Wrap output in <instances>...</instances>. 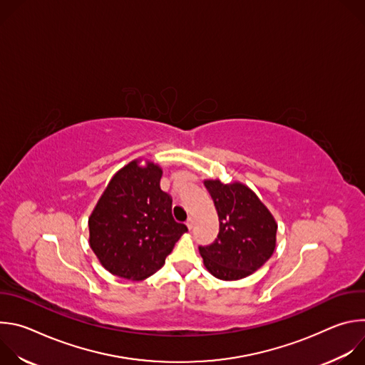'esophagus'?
Wrapping results in <instances>:
<instances>
[{"instance_id":"34e87169","label":"esophagus","mask_w":365,"mask_h":365,"mask_svg":"<svg viewBox=\"0 0 365 365\" xmlns=\"http://www.w3.org/2000/svg\"><path fill=\"white\" fill-rule=\"evenodd\" d=\"M193 224H195L193 218H187V221H186V225H187V228H189V230H192V228H193Z\"/></svg>"}]
</instances>
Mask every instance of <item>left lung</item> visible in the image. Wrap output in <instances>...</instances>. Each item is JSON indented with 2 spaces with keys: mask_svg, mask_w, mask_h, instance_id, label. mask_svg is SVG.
I'll return each mask as SVG.
<instances>
[{
  "mask_svg": "<svg viewBox=\"0 0 365 365\" xmlns=\"http://www.w3.org/2000/svg\"><path fill=\"white\" fill-rule=\"evenodd\" d=\"M220 218L214 242L199 245L205 267L222 280L250 276L272 257L277 225L254 192L241 183L205 180Z\"/></svg>",
  "mask_w": 365,
  "mask_h": 365,
  "instance_id": "8db88e82",
  "label": "left lung"
}]
</instances>
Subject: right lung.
I'll use <instances>...</instances> for the list:
<instances>
[{
	"label": "right lung",
	"instance_id": "obj_1",
	"mask_svg": "<svg viewBox=\"0 0 365 365\" xmlns=\"http://www.w3.org/2000/svg\"><path fill=\"white\" fill-rule=\"evenodd\" d=\"M162 169L131 162L108 183L89 218V244L110 273L143 280L158 272L187 231L160 189Z\"/></svg>",
	"mask_w": 365,
	"mask_h": 365
}]
</instances>
